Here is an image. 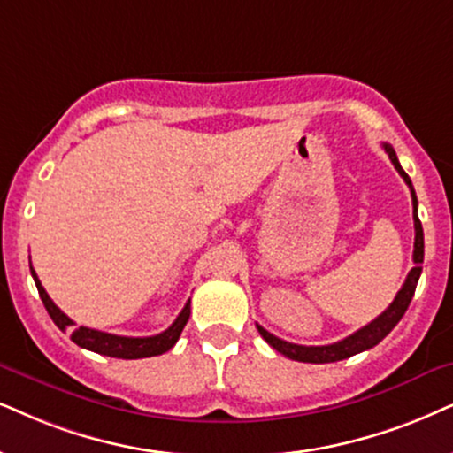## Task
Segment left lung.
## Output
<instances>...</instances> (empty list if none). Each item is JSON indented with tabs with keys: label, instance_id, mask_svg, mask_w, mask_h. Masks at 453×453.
Segmentation results:
<instances>
[{
	"label": "left lung",
	"instance_id": "obj_1",
	"mask_svg": "<svg viewBox=\"0 0 453 453\" xmlns=\"http://www.w3.org/2000/svg\"><path fill=\"white\" fill-rule=\"evenodd\" d=\"M382 146H385L388 158H391L395 169L399 171V175L403 177V181L408 184L410 192H411V207H414V230H416L414 267L410 269V273H408V278H405L402 290H399L391 305H388L379 318L372 319L368 326H364V328L353 332V334L347 336V339H342L339 342H332V345H319V347L295 345V342L278 339V336H273L272 332H267L263 326L257 324V330H259V334L263 336V339H265L269 345L276 349L278 353L286 355L288 359H295V362H305V364L341 362V359H347L355 353H362V351H365V349H372L374 345H379V342L385 339L388 332H391L395 326L399 324V319L403 318L405 309L410 307L411 296H414V293H416L418 278H420V273H422L420 263L425 261V234H422V223H420V219H418V198H416L414 186H411V180L408 177V173L402 169V165H399L397 154H395V150L388 144H382Z\"/></svg>",
	"mask_w": 453,
	"mask_h": 453
}]
</instances>
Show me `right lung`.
Segmentation results:
<instances>
[{
	"instance_id": "1",
	"label": "right lung",
	"mask_w": 453,
	"mask_h": 453,
	"mask_svg": "<svg viewBox=\"0 0 453 453\" xmlns=\"http://www.w3.org/2000/svg\"><path fill=\"white\" fill-rule=\"evenodd\" d=\"M31 276L35 280V286L39 290V296H42L45 309H48L50 318L54 319V324L58 326L62 332H71V341L77 342L79 347L89 349V351L108 355V357H119V359H142V357H152V355H160L169 351L171 347L175 345L177 339H180L181 330L190 318V301L186 303V307L181 309V313L177 316L173 324L169 326L167 330L160 332L157 336H144V339H134V336H117L108 334V332H100L94 328H85V326H79L74 328V322L66 316L65 311H60L56 307V303L50 299L45 288L39 282L35 269L31 267Z\"/></svg>"
}]
</instances>
